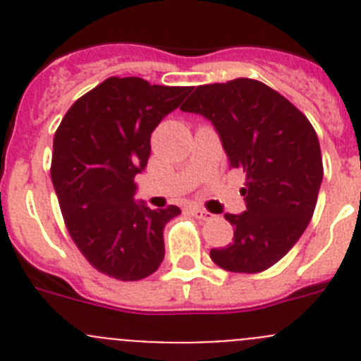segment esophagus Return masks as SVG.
Wrapping results in <instances>:
<instances>
[{"label":"esophagus","mask_w":361,"mask_h":361,"mask_svg":"<svg viewBox=\"0 0 361 361\" xmlns=\"http://www.w3.org/2000/svg\"><path fill=\"white\" fill-rule=\"evenodd\" d=\"M190 213L199 220H212L213 219V213L206 212V209H202V208H191Z\"/></svg>","instance_id":"34e87169"}]
</instances>
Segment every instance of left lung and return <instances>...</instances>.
<instances>
[{
    "mask_svg": "<svg viewBox=\"0 0 361 361\" xmlns=\"http://www.w3.org/2000/svg\"><path fill=\"white\" fill-rule=\"evenodd\" d=\"M215 126L231 168L245 173V212L226 213L233 242L209 257L231 273L276 264L307 228L324 178L320 142L307 117L255 79L197 86L180 106Z\"/></svg>",
    "mask_w": 361,
    "mask_h": 361,
    "instance_id": "8db88e82",
    "label": "left lung"
}]
</instances>
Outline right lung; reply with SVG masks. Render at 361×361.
Returning a JSON list of instances; mask_svg holds the SVG:
<instances>
[{
	"instance_id": "1",
	"label": "right lung",
	"mask_w": 361,
	"mask_h": 361,
	"mask_svg": "<svg viewBox=\"0 0 361 361\" xmlns=\"http://www.w3.org/2000/svg\"><path fill=\"white\" fill-rule=\"evenodd\" d=\"M190 92L108 78L70 106L54 135L50 175L66 229L86 260L111 279H146L164 258L162 231L180 209L133 200V178L148 164L152 132Z\"/></svg>"
}]
</instances>
